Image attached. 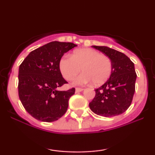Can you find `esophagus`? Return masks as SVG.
Listing matches in <instances>:
<instances>
[{"mask_svg":"<svg viewBox=\"0 0 155 155\" xmlns=\"http://www.w3.org/2000/svg\"><path fill=\"white\" fill-rule=\"evenodd\" d=\"M82 90H84L83 88H80V87H76V92H81Z\"/></svg>","mask_w":155,"mask_h":155,"instance_id":"obj_1","label":"esophagus"}]
</instances>
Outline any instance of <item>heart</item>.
<instances>
[{
	"label": "heart",
	"instance_id": "obj_1",
	"mask_svg": "<svg viewBox=\"0 0 155 155\" xmlns=\"http://www.w3.org/2000/svg\"><path fill=\"white\" fill-rule=\"evenodd\" d=\"M59 68L64 79L72 80L82 69L84 72L75 79L76 84L91 82L96 85L107 81L112 71L111 60L95 49L83 48L77 49L71 57L64 56L59 61Z\"/></svg>",
	"mask_w": 155,
	"mask_h": 155
}]
</instances>
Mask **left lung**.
I'll list each match as a JSON object with an SVG mask.
<instances>
[{
    "instance_id": "1",
    "label": "left lung",
    "mask_w": 155,
    "mask_h": 155,
    "mask_svg": "<svg viewBox=\"0 0 155 155\" xmlns=\"http://www.w3.org/2000/svg\"><path fill=\"white\" fill-rule=\"evenodd\" d=\"M111 60L110 78L95 89V96L89 104L94 113L112 117L124 113L130 106L136 89V73L134 63L123 53L107 47L92 46Z\"/></svg>"
}]
</instances>
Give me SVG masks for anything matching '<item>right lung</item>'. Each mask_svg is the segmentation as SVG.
Returning a JSON list of instances; mask_svg holds the SVG:
<instances>
[{
    "label": "right lung",
    "instance_id": "obj_1",
    "mask_svg": "<svg viewBox=\"0 0 155 155\" xmlns=\"http://www.w3.org/2000/svg\"><path fill=\"white\" fill-rule=\"evenodd\" d=\"M75 47L70 42L51 41L32 51L19 65V99L25 109L36 120L54 122L66 112L75 88L58 90L68 83L60 71L59 61Z\"/></svg>",
    "mask_w": 155,
    "mask_h": 155
}]
</instances>
